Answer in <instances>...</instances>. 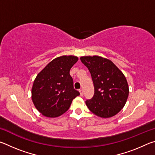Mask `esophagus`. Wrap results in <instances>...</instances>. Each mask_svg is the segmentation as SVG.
<instances>
[{"label":"esophagus","mask_w":155,"mask_h":155,"mask_svg":"<svg viewBox=\"0 0 155 155\" xmlns=\"http://www.w3.org/2000/svg\"><path fill=\"white\" fill-rule=\"evenodd\" d=\"M79 92H80L81 96H83V90H79Z\"/></svg>","instance_id":"obj_1"}]
</instances>
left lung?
<instances>
[{"label": "left lung", "mask_w": 155, "mask_h": 155, "mask_svg": "<svg viewBox=\"0 0 155 155\" xmlns=\"http://www.w3.org/2000/svg\"><path fill=\"white\" fill-rule=\"evenodd\" d=\"M81 61L88 68L94 86L92 98L86 105L97 116L107 118L121 111L129 90L124 74L111 60L99 56H84Z\"/></svg>", "instance_id": "8db88e82"}]
</instances>
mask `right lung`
Returning <instances> with one entry per match:
<instances>
[{
	"instance_id": "add662e5",
	"label": "right lung",
	"mask_w": 155,
	"mask_h": 155,
	"mask_svg": "<svg viewBox=\"0 0 155 155\" xmlns=\"http://www.w3.org/2000/svg\"><path fill=\"white\" fill-rule=\"evenodd\" d=\"M78 57L64 55L54 59L37 75L31 90L35 108L44 116L56 117L66 112L73 99L79 96L70 74Z\"/></svg>"
}]
</instances>
